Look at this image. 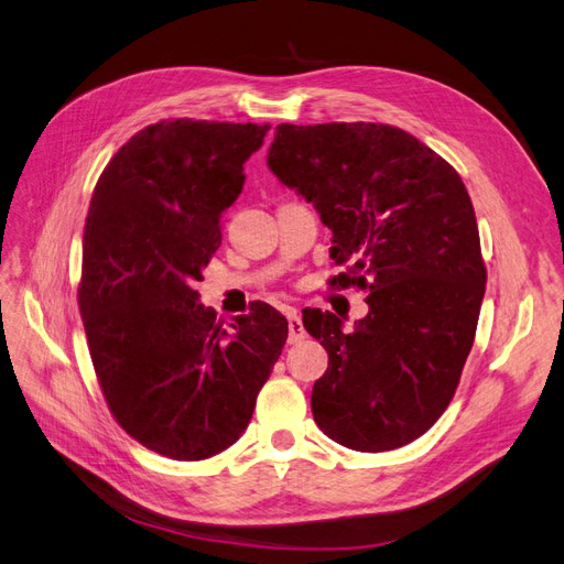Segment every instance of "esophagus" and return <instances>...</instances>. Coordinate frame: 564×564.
Returning <instances> with one entry per match:
<instances>
[{"label":"esophagus","mask_w":564,"mask_h":564,"mask_svg":"<svg viewBox=\"0 0 564 564\" xmlns=\"http://www.w3.org/2000/svg\"><path fill=\"white\" fill-rule=\"evenodd\" d=\"M286 324H289V344H296V340L305 338V329H303V322L299 317V313L294 308H286Z\"/></svg>","instance_id":"obj_1"}]
</instances>
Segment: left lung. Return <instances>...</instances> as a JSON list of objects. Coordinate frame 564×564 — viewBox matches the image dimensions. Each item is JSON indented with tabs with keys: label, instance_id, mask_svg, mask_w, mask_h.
<instances>
[{
	"label": "left lung",
	"instance_id": "obj_1",
	"mask_svg": "<svg viewBox=\"0 0 564 564\" xmlns=\"http://www.w3.org/2000/svg\"><path fill=\"white\" fill-rule=\"evenodd\" d=\"M268 166L334 232L336 286L367 289V317L303 313L329 352L313 386L319 431L355 452L421 437L449 406L480 317L487 268L456 169L390 124H280Z\"/></svg>",
	"mask_w": 564,
	"mask_h": 564
}]
</instances>
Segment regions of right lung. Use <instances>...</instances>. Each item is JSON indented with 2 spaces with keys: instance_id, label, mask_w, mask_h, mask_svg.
I'll return each instance as SVG.
<instances>
[{
  "instance_id": "obj_1",
  "label": "right lung",
  "mask_w": 564,
  "mask_h": 564,
  "mask_svg": "<svg viewBox=\"0 0 564 564\" xmlns=\"http://www.w3.org/2000/svg\"><path fill=\"white\" fill-rule=\"evenodd\" d=\"M268 129L162 119L94 187L79 282L91 362L117 423L169 458L202 460L240 440L289 334L268 303L228 334L195 289Z\"/></svg>"
}]
</instances>
